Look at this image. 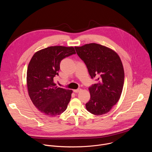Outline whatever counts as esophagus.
<instances>
[{
  "instance_id": "obj_1",
  "label": "esophagus",
  "mask_w": 152,
  "mask_h": 152,
  "mask_svg": "<svg viewBox=\"0 0 152 152\" xmlns=\"http://www.w3.org/2000/svg\"><path fill=\"white\" fill-rule=\"evenodd\" d=\"M80 91H81V89H80V88H78V89H77V90H73V91H74L75 93H79V92H80Z\"/></svg>"
}]
</instances>
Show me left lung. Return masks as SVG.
Listing matches in <instances>:
<instances>
[{"mask_svg":"<svg viewBox=\"0 0 152 152\" xmlns=\"http://www.w3.org/2000/svg\"><path fill=\"white\" fill-rule=\"evenodd\" d=\"M75 48L91 77H98V82L88 88L91 97L85 104L86 110L96 115L106 114L118 102L122 93L124 72L121 59L113 50L96 43Z\"/></svg>","mask_w":152,"mask_h":152,"instance_id":"left-lung-1","label":"left lung"}]
</instances>
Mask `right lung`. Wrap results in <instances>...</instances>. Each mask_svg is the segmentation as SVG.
I'll list each match as a JSON object with an SVG mask.
<instances>
[{"label": "right lung", "mask_w": 152, "mask_h": 152, "mask_svg": "<svg viewBox=\"0 0 152 152\" xmlns=\"http://www.w3.org/2000/svg\"><path fill=\"white\" fill-rule=\"evenodd\" d=\"M75 53L73 47L50 46L37 52L29 63L28 94L35 106L46 115L55 117L67 109L73 91L56 86L53 79L58 75L61 61Z\"/></svg>", "instance_id": "obj_1"}]
</instances>
